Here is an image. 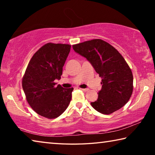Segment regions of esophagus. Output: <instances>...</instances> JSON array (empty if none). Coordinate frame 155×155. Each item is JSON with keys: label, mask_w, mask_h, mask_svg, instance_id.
Returning a JSON list of instances; mask_svg holds the SVG:
<instances>
[{"label": "esophagus", "mask_w": 155, "mask_h": 155, "mask_svg": "<svg viewBox=\"0 0 155 155\" xmlns=\"http://www.w3.org/2000/svg\"><path fill=\"white\" fill-rule=\"evenodd\" d=\"M80 89L83 91H87L89 90L88 88H80Z\"/></svg>", "instance_id": "esophagus-1"}]
</instances>
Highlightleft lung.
Listing matches in <instances>:
<instances>
[{"label":"left lung","mask_w":155,"mask_h":155,"mask_svg":"<svg viewBox=\"0 0 155 155\" xmlns=\"http://www.w3.org/2000/svg\"><path fill=\"white\" fill-rule=\"evenodd\" d=\"M77 53L85 57L102 78L98 99L91 103L97 111L109 115L128 103L133 93V77L121 54L100 39L73 45Z\"/></svg>","instance_id":"1"}]
</instances>
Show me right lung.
Wrapping results in <instances>:
<instances>
[{
    "instance_id": "add662e5",
    "label": "right lung",
    "mask_w": 155,
    "mask_h": 155,
    "mask_svg": "<svg viewBox=\"0 0 155 155\" xmlns=\"http://www.w3.org/2000/svg\"><path fill=\"white\" fill-rule=\"evenodd\" d=\"M71 46L48 43L33 54L22 78L26 98L37 114L48 119L59 117L68 108L74 89L56 86Z\"/></svg>"
}]
</instances>
